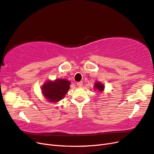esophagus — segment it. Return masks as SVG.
Segmentation results:
<instances>
[{
    "instance_id": "obj_1",
    "label": "esophagus",
    "mask_w": 154,
    "mask_h": 154,
    "mask_svg": "<svg viewBox=\"0 0 154 154\" xmlns=\"http://www.w3.org/2000/svg\"><path fill=\"white\" fill-rule=\"evenodd\" d=\"M77 85L79 87H81L82 85H83V82H79L77 83Z\"/></svg>"
}]
</instances>
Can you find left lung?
<instances>
[{
  "label": "left lung",
  "instance_id": "1",
  "mask_svg": "<svg viewBox=\"0 0 154 154\" xmlns=\"http://www.w3.org/2000/svg\"><path fill=\"white\" fill-rule=\"evenodd\" d=\"M104 89H105L104 85H103L102 83H101L100 82H94V90L98 91V92H103V91H104Z\"/></svg>",
  "mask_w": 154,
  "mask_h": 154
}]
</instances>
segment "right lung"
Segmentation results:
<instances>
[{
	"label": "right lung",
	"mask_w": 154,
	"mask_h": 154,
	"mask_svg": "<svg viewBox=\"0 0 154 154\" xmlns=\"http://www.w3.org/2000/svg\"><path fill=\"white\" fill-rule=\"evenodd\" d=\"M70 85V82L66 79L57 78L55 80H48L41 87V92L47 101L58 102L67 93Z\"/></svg>",
	"instance_id": "obj_1"
}]
</instances>
